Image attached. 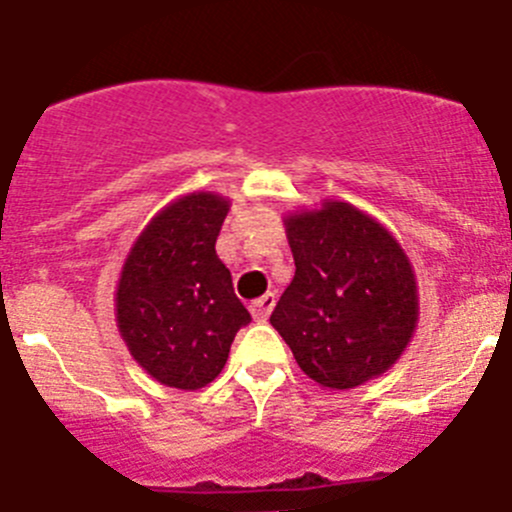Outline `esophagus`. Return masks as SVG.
<instances>
[{"label": "esophagus", "instance_id": "obj_1", "mask_svg": "<svg viewBox=\"0 0 512 512\" xmlns=\"http://www.w3.org/2000/svg\"><path fill=\"white\" fill-rule=\"evenodd\" d=\"M273 306H275V293L273 290H267L265 296L257 298V301H252L250 311H252V316H255V321H265L267 316H270V311H273Z\"/></svg>", "mask_w": 512, "mask_h": 512}]
</instances>
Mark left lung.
Here are the masks:
<instances>
[{
    "instance_id": "obj_1",
    "label": "left lung",
    "mask_w": 512,
    "mask_h": 512,
    "mask_svg": "<svg viewBox=\"0 0 512 512\" xmlns=\"http://www.w3.org/2000/svg\"><path fill=\"white\" fill-rule=\"evenodd\" d=\"M296 275L270 324L324 390L385 375L418 326V280L403 245L349 201L285 214Z\"/></svg>"
}]
</instances>
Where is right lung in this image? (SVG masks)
Masks as SVG:
<instances>
[{"instance_id":"obj_1","label":"right lung","mask_w":512,"mask_h":512,"mask_svg":"<svg viewBox=\"0 0 512 512\" xmlns=\"http://www.w3.org/2000/svg\"><path fill=\"white\" fill-rule=\"evenodd\" d=\"M229 206L216 191L183 193L145 224L119 270V336L137 365L168 388L214 382L234 334L250 324L232 273L216 255Z\"/></svg>"}]
</instances>
